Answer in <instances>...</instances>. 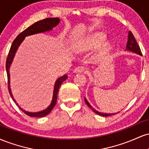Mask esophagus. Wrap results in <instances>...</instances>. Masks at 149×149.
<instances>
[{
    "instance_id": "esophagus-1",
    "label": "esophagus",
    "mask_w": 149,
    "mask_h": 149,
    "mask_svg": "<svg viewBox=\"0 0 149 149\" xmlns=\"http://www.w3.org/2000/svg\"><path fill=\"white\" fill-rule=\"evenodd\" d=\"M85 70H86V69H85L84 66H78V67H76V69H75L74 72L75 73H83V72H85Z\"/></svg>"
}]
</instances>
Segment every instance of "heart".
Here are the masks:
<instances>
[{
	"mask_svg": "<svg viewBox=\"0 0 149 149\" xmlns=\"http://www.w3.org/2000/svg\"><path fill=\"white\" fill-rule=\"evenodd\" d=\"M105 38V35L102 33H97L95 35L92 36L91 37L88 38L87 40L83 42L80 45V47L85 49H91L92 47H95L98 46L102 42V40ZM109 43H106L104 45V52H106L109 49Z\"/></svg>",
	"mask_w": 149,
	"mask_h": 149,
	"instance_id": "heart-1",
	"label": "heart"
}]
</instances>
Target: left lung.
<instances>
[{
	"mask_svg": "<svg viewBox=\"0 0 149 149\" xmlns=\"http://www.w3.org/2000/svg\"><path fill=\"white\" fill-rule=\"evenodd\" d=\"M126 50L131 51V52L136 53V54H139V55H142L139 46L137 44V42H136V40H135V38H134V36H133L132 33L130 31L129 33H128V39H127V45H126ZM85 103H86L87 105H88V107H90V109H91L95 113L98 114V115H100L101 116H105L106 117V116H112V115H114V114H116V113H105L99 112L98 111L95 110V109H94L92 107V106L89 104V102L87 101L86 99H85Z\"/></svg>",
	"mask_w": 149,
	"mask_h": 149,
	"instance_id": "1",
	"label": "left lung"
}]
</instances>
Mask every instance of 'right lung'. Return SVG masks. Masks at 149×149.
<instances>
[{
	"mask_svg": "<svg viewBox=\"0 0 149 149\" xmlns=\"http://www.w3.org/2000/svg\"><path fill=\"white\" fill-rule=\"evenodd\" d=\"M60 19L59 18H46L42 20H40V21L36 22L30 26L29 27L25 29L24 31H22V33H20L19 35L17 36L16 38L15 39L14 41H13V44H12L11 47H10L9 53H8V57H7L6 60V71H7V76H8V90H9L10 95L11 96L12 98L15 103L17 104L16 101L15 100L14 97L13 96V94H12L11 89H10V65H11L12 62H13V59L15 55V53H16L18 47H19L20 44L22 43V41L24 40L25 37L28 36L33 35V34H36L39 33H44L45 31H49L52 29L54 27H55L56 26L59 24ZM68 78L67 75H64V76L59 77L58 79L56 80L55 83H54V90H53V96H52V100L51 104H49V106L47 109H45V110L41 111L39 112H28L26 111L25 110H24L23 109H22L21 107H19V109L24 113L25 114H26L27 116H30V117H43V116H47V114H49L51 112V111L52 110V109L55 106L56 102H57V95H58V91H59V89L61 83L66 80V78ZM18 105V104H17Z\"/></svg>",
	"mask_w": 149,
	"mask_h": 149,
	"instance_id": "1",
	"label": "right lung"
}]
</instances>
